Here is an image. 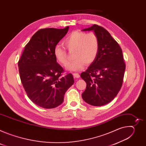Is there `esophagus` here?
Masks as SVG:
<instances>
[{
  "label": "esophagus",
  "mask_w": 146,
  "mask_h": 146,
  "mask_svg": "<svg viewBox=\"0 0 146 146\" xmlns=\"http://www.w3.org/2000/svg\"><path fill=\"white\" fill-rule=\"evenodd\" d=\"M73 76H74V78H79V77H80V74H78V73H73Z\"/></svg>",
  "instance_id": "obj_1"
}]
</instances>
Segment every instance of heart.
Here are the masks:
<instances>
[{
    "label": "heart",
    "mask_w": 146,
    "mask_h": 146,
    "mask_svg": "<svg viewBox=\"0 0 146 146\" xmlns=\"http://www.w3.org/2000/svg\"><path fill=\"white\" fill-rule=\"evenodd\" d=\"M64 44L69 51H75L74 60L67 65L68 58L65 49L56 45L54 49V55L57 61L70 72L82 70L85 65H90L96 59L99 50L98 37L94 33H87L82 31H73L64 40Z\"/></svg>",
    "instance_id": "1"
}]
</instances>
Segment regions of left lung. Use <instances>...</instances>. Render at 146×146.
<instances>
[{
  "label": "left lung",
  "mask_w": 146,
  "mask_h": 146,
  "mask_svg": "<svg viewBox=\"0 0 146 146\" xmlns=\"http://www.w3.org/2000/svg\"><path fill=\"white\" fill-rule=\"evenodd\" d=\"M93 31L99 41L98 56L80 77L87 83L82 98L89 105L101 106L110 102L119 91L125 70L122 50L105 28L97 25L82 29Z\"/></svg>",
  "instance_id": "obj_1"
}]
</instances>
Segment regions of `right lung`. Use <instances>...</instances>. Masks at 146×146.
I'll return each mask as SVG.
<instances>
[{
    "label": "right lung",
    "instance_id": "obj_1",
    "mask_svg": "<svg viewBox=\"0 0 146 146\" xmlns=\"http://www.w3.org/2000/svg\"><path fill=\"white\" fill-rule=\"evenodd\" d=\"M69 28L38 30L25 46L18 61L24 90L29 98L41 108L53 109L61 105L65 92L74 84L72 74L62 76L64 69L54 55V47Z\"/></svg>",
    "mask_w": 146,
    "mask_h": 146
}]
</instances>
